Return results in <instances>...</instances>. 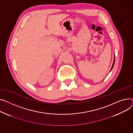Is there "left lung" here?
Returning a JSON list of instances; mask_svg holds the SVG:
<instances>
[{"label": "left lung", "instance_id": "1", "mask_svg": "<svg viewBox=\"0 0 133 133\" xmlns=\"http://www.w3.org/2000/svg\"><path fill=\"white\" fill-rule=\"evenodd\" d=\"M114 63H115V54H114V61H113V65H112V68H111V70H110V71H111V70H112V69H113V66H114Z\"/></svg>", "mask_w": 133, "mask_h": 133}]
</instances>
